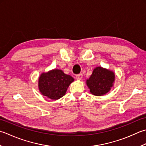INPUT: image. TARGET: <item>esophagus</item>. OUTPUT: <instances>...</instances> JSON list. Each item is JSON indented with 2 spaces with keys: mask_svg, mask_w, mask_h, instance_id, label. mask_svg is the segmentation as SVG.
I'll list each match as a JSON object with an SVG mask.
<instances>
[{
  "mask_svg": "<svg viewBox=\"0 0 146 146\" xmlns=\"http://www.w3.org/2000/svg\"><path fill=\"white\" fill-rule=\"evenodd\" d=\"M83 78V75L82 74H78V75H76V79L78 80H80Z\"/></svg>",
  "mask_w": 146,
  "mask_h": 146,
  "instance_id": "34e87169",
  "label": "esophagus"
}]
</instances>
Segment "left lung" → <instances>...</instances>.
Listing matches in <instances>:
<instances>
[{
  "label": "left lung",
  "mask_w": 146,
  "mask_h": 146,
  "mask_svg": "<svg viewBox=\"0 0 146 146\" xmlns=\"http://www.w3.org/2000/svg\"><path fill=\"white\" fill-rule=\"evenodd\" d=\"M115 80V75L113 71L99 66L93 70L90 78L87 80V85L91 94L101 96L111 90Z\"/></svg>",
  "instance_id": "obj_1"
}]
</instances>
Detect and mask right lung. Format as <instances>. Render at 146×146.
Here are the masks:
<instances>
[{
  "label": "right lung",
  "instance_id": "1",
  "mask_svg": "<svg viewBox=\"0 0 146 146\" xmlns=\"http://www.w3.org/2000/svg\"><path fill=\"white\" fill-rule=\"evenodd\" d=\"M74 81L70 75H66L61 70L54 69L43 73L38 78V89L43 96L52 100L63 97Z\"/></svg>",
  "mask_w": 146,
  "mask_h": 146
}]
</instances>
